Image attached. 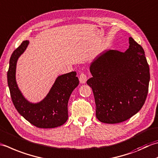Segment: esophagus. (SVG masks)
Here are the masks:
<instances>
[{"label": "esophagus", "mask_w": 158, "mask_h": 158, "mask_svg": "<svg viewBox=\"0 0 158 158\" xmlns=\"http://www.w3.org/2000/svg\"><path fill=\"white\" fill-rule=\"evenodd\" d=\"M87 81V76H86L85 74L81 73L79 76V81L81 83H85Z\"/></svg>", "instance_id": "obj_1"}]
</instances>
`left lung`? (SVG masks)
I'll return each instance as SVG.
<instances>
[{
	"mask_svg": "<svg viewBox=\"0 0 158 158\" xmlns=\"http://www.w3.org/2000/svg\"><path fill=\"white\" fill-rule=\"evenodd\" d=\"M129 48L102 52L91 63L92 77L87 84L93 91L96 116L99 121L115 124L137 114L147 98L149 67L143 47L129 38Z\"/></svg>",
	"mask_w": 158,
	"mask_h": 158,
	"instance_id": "obj_1",
	"label": "left lung"
}]
</instances>
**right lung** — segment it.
<instances>
[{
	"label": "right lung",
	"instance_id": "right-lung-1",
	"mask_svg": "<svg viewBox=\"0 0 158 158\" xmlns=\"http://www.w3.org/2000/svg\"><path fill=\"white\" fill-rule=\"evenodd\" d=\"M29 42H23L12 53L7 72V83L15 109L31 124L39 128H55L64 125L69 118L68 103L73 91L79 85L75 71L58 76L44 99L31 103L24 97L15 78L18 58L25 51Z\"/></svg>",
	"mask_w": 158,
	"mask_h": 158
}]
</instances>
